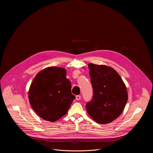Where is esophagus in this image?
Here are the masks:
<instances>
[{
  "instance_id": "34e87169",
  "label": "esophagus",
  "mask_w": 153,
  "mask_h": 153,
  "mask_svg": "<svg viewBox=\"0 0 153 153\" xmlns=\"http://www.w3.org/2000/svg\"><path fill=\"white\" fill-rule=\"evenodd\" d=\"M81 98V97L80 95H76V100H80Z\"/></svg>"
}]
</instances>
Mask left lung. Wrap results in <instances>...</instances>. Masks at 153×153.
Listing matches in <instances>:
<instances>
[{
    "label": "left lung",
    "mask_w": 153,
    "mask_h": 153,
    "mask_svg": "<svg viewBox=\"0 0 153 153\" xmlns=\"http://www.w3.org/2000/svg\"><path fill=\"white\" fill-rule=\"evenodd\" d=\"M92 100L86 104L88 114L97 123H110L123 112L128 100L126 86L112 68L89 64Z\"/></svg>",
    "instance_id": "8db88e82"
}]
</instances>
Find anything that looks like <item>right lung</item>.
Listing matches in <instances>:
<instances>
[{"mask_svg":"<svg viewBox=\"0 0 153 153\" xmlns=\"http://www.w3.org/2000/svg\"><path fill=\"white\" fill-rule=\"evenodd\" d=\"M66 71L48 67L35 76L29 88L28 98L35 112L44 120L54 122L65 115L75 97Z\"/></svg>","mask_w":153,"mask_h":153,"instance_id":"add662e5","label":"right lung"}]
</instances>
